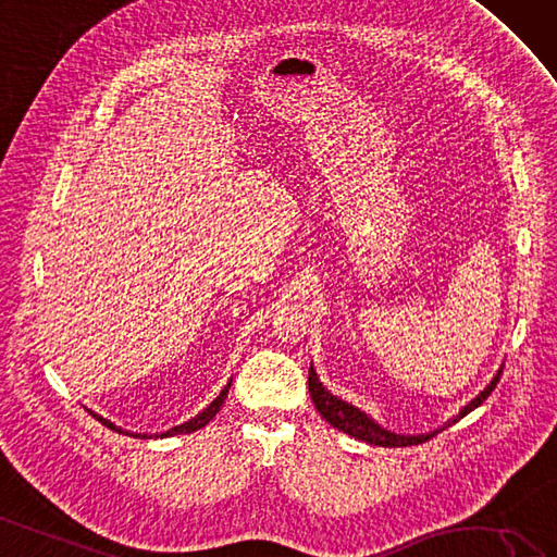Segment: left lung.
Returning <instances> with one entry per match:
<instances>
[{
    "mask_svg": "<svg viewBox=\"0 0 557 557\" xmlns=\"http://www.w3.org/2000/svg\"><path fill=\"white\" fill-rule=\"evenodd\" d=\"M502 370L497 372V377H494L483 391H480V394L469 405H463V410H459V417L453 419V424L457 422V419H461V417L469 414L471 410H475L478 405H483V400L492 394L494 386H497V382L502 377ZM309 394H311L315 410L323 414L327 424H333L335 429L349 433V435H354V438L370 443V445L408 447V445L424 443V441L433 438L435 433H438V431H433V433H419V435H403V433H394V431L382 429L372 417H368L363 410H358L356 405L330 394V391L319 382V374H315L313 368H309Z\"/></svg>",
    "mask_w": 557,
    "mask_h": 557,
    "instance_id": "8db88e82",
    "label": "left lung"
}]
</instances>
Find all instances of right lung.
<instances>
[{"mask_svg": "<svg viewBox=\"0 0 557 557\" xmlns=\"http://www.w3.org/2000/svg\"><path fill=\"white\" fill-rule=\"evenodd\" d=\"M230 386H232V382H227V386H224L222 391H220V396L208 405V408L203 410V412H199L197 417L194 419H189V422H185V424H180V426H173V429H169L166 433H161V438H169V435H177V433H194V431H199V429H203L210 419H213L218 412H220V408H222V403H224V398H227V394H230ZM91 412V410H88ZM98 422L102 424V426H108V429H112V431H116V433H128V435H133V438H147V435H140V433H131V431H122L119 426H114L110 419H104V417H100V414H96V412H91Z\"/></svg>", "mask_w": 557, "mask_h": 557, "instance_id": "1", "label": "right lung"}]
</instances>
